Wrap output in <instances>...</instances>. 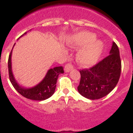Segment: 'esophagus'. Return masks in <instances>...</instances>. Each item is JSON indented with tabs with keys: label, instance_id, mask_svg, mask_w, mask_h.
<instances>
[{
	"label": "esophagus",
	"instance_id": "obj_1",
	"mask_svg": "<svg viewBox=\"0 0 133 133\" xmlns=\"http://www.w3.org/2000/svg\"><path fill=\"white\" fill-rule=\"evenodd\" d=\"M73 69V65L72 64H66L65 65L64 70L65 72H69L70 71H71Z\"/></svg>",
	"mask_w": 133,
	"mask_h": 133
}]
</instances>
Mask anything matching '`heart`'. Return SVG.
Here are the masks:
<instances>
[{
  "instance_id": "1",
  "label": "heart",
  "mask_w": 133,
  "mask_h": 133,
  "mask_svg": "<svg viewBox=\"0 0 133 133\" xmlns=\"http://www.w3.org/2000/svg\"><path fill=\"white\" fill-rule=\"evenodd\" d=\"M95 38L96 36L93 33L81 32L75 34L69 43L71 48H83L77 54V62L81 66H92L97 62L103 52V43Z\"/></svg>"
}]
</instances>
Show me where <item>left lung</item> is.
I'll return each mask as SVG.
<instances>
[{"instance_id": "obj_1", "label": "left lung", "mask_w": 133, "mask_h": 133, "mask_svg": "<svg viewBox=\"0 0 133 133\" xmlns=\"http://www.w3.org/2000/svg\"><path fill=\"white\" fill-rule=\"evenodd\" d=\"M122 70L119 50L112 43L109 55L90 69L80 70L81 80L77 90L89 99H101L109 94L117 84Z\"/></svg>"}]
</instances>
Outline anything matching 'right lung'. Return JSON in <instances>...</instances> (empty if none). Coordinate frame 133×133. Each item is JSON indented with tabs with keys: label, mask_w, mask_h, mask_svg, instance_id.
Returning a JSON list of instances; mask_svg holds the SVG:
<instances>
[{
	"label": "right lung",
	"mask_w": 133,
	"mask_h": 133,
	"mask_svg": "<svg viewBox=\"0 0 133 133\" xmlns=\"http://www.w3.org/2000/svg\"><path fill=\"white\" fill-rule=\"evenodd\" d=\"M26 33L27 32L23 34L21 36L25 35ZM11 54H12V50L10 52L9 59H8L9 77L11 84L18 92L27 99L35 100V101H43L52 96L56 89V84L58 75L64 72L63 67H55L54 68L50 69L48 71V72L46 73L45 77L40 83L34 87L27 88L20 85L14 77L12 70H11Z\"/></svg>",
	"instance_id": "obj_1"
}]
</instances>
